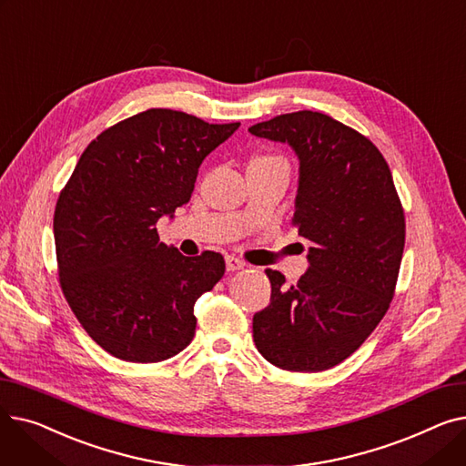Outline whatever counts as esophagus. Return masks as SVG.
Instances as JSON below:
<instances>
[{
    "instance_id": "esophagus-1",
    "label": "esophagus",
    "mask_w": 466,
    "mask_h": 466,
    "mask_svg": "<svg viewBox=\"0 0 466 466\" xmlns=\"http://www.w3.org/2000/svg\"><path fill=\"white\" fill-rule=\"evenodd\" d=\"M225 262H227V270H228V272H236V270H241V268H246V262L236 258V257H232V255H228V257L225 258Z\"/></svg>"
}]
</instances>
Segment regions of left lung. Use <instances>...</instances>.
<instances>
[{
	"label": "left lung",
	"mask_w": 466,
	"mask_h": 466,
	"mask_svg": "<svg viewBox=\"0 0 466 466\" xmlns=\"http://www.w3.org/2000/svg\"><path fill=\"white\" fill-rule=\"evenodd\" d=\"M299 158L295 218L309 241L297 285L266 270L270 306L253 317L260 355L290 372H321L348 359L383 319L404 251V213L376 145L317 111L251 127Z\"/></svg>",
	"instance_id": "obj_1"
}]
</instances>
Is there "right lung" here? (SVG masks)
Wrapping results in <instances>:
<instances>
[{"instance_id":"1","label":"right lung","mask_w":466,"mask_h":466,"mask_svg":"<svg viewBox=\"0 0 466 466\" xmlns=\"http://www.w3.org/2000/svg\"><path fill=\"white\" fill-rule=\"evenodd\" d=\"M238 128L147 109L97 136L60 192V285L83 329L113 357L158 362L192 341L194 304L223 278L225 260L213 251L181 255L155 225L190 200L200 164Z\"/></svg>"}]
</instances>
